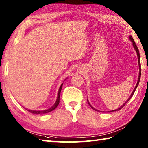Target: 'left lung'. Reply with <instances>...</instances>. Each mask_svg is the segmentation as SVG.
Instances as JSON below:
<instances>
[{
  "mask_svg": "<svg viewBox=\"0 0 148 148\" xmlns=\"http://www.w3.org/2000/svg\"><path fill=\"white\" fill-rule=\"evenodd\" d=\"M129 38H130V40H131L132 41V42H133V47H134V49H135L136 50V53H137V56H138V65H139V67H140V72H139V76H138V82H137V84H136V86H135V88H134V90H133V92H132V94H131V95H130V97H129V98L128 99V100L127 101L124 103V104L121 106V107H120V108H118V109H116V110H112V111H110V112H114V111H117V110H121V108H122L124 106H125V105H126V103H127L129 100L131 99V98L132 97V96H133V94H134V92H135V90H136V88H137V86H138V83H139V82H140V76H141V66H140V53H139V51H138V47H137V46H136V43H135V42H134V40H133V37H132L131 36H129ZM88 103H89V102H88ZM89 105H90V104L89 103ZM90 107H91L93 109H94L95 110V108L93 107H92L91 105H90Z\"/></svg>",
  "mask_w": 148,
  "mask_h": 148,
  "instance_id": "1",
  "label": "left lung"
}]
</instances>
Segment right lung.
<instances>
[{"instance_id": "obj_1", "label": "right lung", "mask_w": 148, "mask_h": 148, "mask_svg": "<svg viewBox=\"0 0 148 148\" xmlns=\"http://www.w3.org/2000/svg\"><path fill=\"white\" fill-rule=\"evenodd\" d=\"M62 85H63V84H62L60 87V89H59V90H58V97H57V99H56V103H55V104H54L51 108H49V109H47V110H42V111H36V110H28V112H31V113H33V114H45V113H47V112H51V111L53 110L54 109H55V108L57 107V106L58 105L59 103H60V92H61V90H62Z\"/></svg>"}]
</instances>
